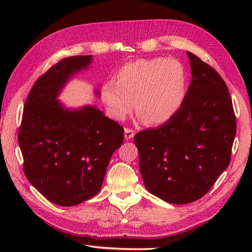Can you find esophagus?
Returning <instances> with one entry per match:
<instances>
[{
    "label": "esophagus",
    "instance_id": "esophagus-1",
    "mask_svg": "<svg viewBox=\"0 0 252 252\" xmlns=\"http://www.w3.org/2000/svg\"><path fill=\"white\" fill-rule=\"evenodd\" d=\"M135 135L134 130L129 129V127H126L125 129V137L126 140H131V138Z\"/></svg>",
    "mask_w": 252,
    "mask_h": 252
}]
</instances>
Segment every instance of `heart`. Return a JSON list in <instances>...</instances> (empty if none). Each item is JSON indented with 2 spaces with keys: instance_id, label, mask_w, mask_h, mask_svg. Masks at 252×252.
I'll return each instance as SVG.
<instances>
[{
  "instance_id": "heart-1",
  "label": "heart",
  "mask_w": 252,
  "mask_h": 252,
  "mask_svg": "<svg viewBox=\"0 0 252 252\" xmlns=\"http://www.w3.org/2000/svg\"><path fill=\"white\" fill-rule=\"evenodd\" d=\"M186 73L183 65L172 58H142L123 65L117 82H106L100 97L109 112L122 120L133 109L143 122L158 126L169 121L183 103Z\"/></svg>"
}]
</instances>
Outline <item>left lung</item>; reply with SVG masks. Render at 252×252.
Instances as JSON below:
<instances>
[{
    "label": "left lung",
    "instance_id": "obj_1",
    "mask_svg": "<svg viewBox=\"0 0 252 252\" xmlns=\"http://www.w3.org/2000/svg\"><path fill=\"white\" fill-rule=\"evenodd\" d=\"M191 81L183 103L157 129L138 132L134 143L149 192L184 205L205 196L231 161L236 117L220 74L187 52Z\"/></svg>",
    "mask_w": 252,
    "mask_h": 252
}]
</instances>
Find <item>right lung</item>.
<instances>
[{"mask_svg":"<svg viewBox=\"0 0 252 252\" xmlns=\"http://www.w3.org/2000/svg\"><path fill=\"white\" fill-rule=\"evenodd\" d=\"M92 56L63 58L36 80L24 106L18 143L24 172L51 202L76 206L100 190L123 127L95 106L65 108L58 94ZM99 95V91H96Z\"/></svg>","mask_w":252,"mask_h":252,"instance_id":"right-lung-1","label":"right lung"}]
</instances>
